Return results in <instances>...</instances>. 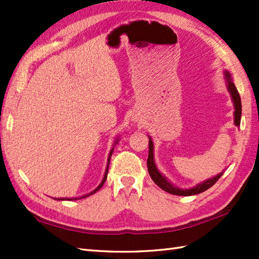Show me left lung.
<instances>
[{
	"mask_svg": "<svg viewBox=\"0 0 259 259\" xmlns=\"http://www.w3.org/2000/svg\"><path fill=\"white\" fill-rule=\"evenodd\" d=\"M226 80H227V88L228 91L232 95L233 101H234V107H235V124L238 125L240 124V118H241V100H240V96L237 91V88L234 84V82L230 79V74L229 72L226 71ZM147 166H148V171H149V175L151 179L155 181V184L157 186L160 187V188L164 191L169 192L171 195L176 196H191V195H197L200 194V192L205 191L207 189L210 188L211 186L217 183V180L222 177L224 172H221L217 176H214L213 178L208 179L206 181H203L202 184L197 185L196 187L191 189H179L177 187H174L169 181L163 177V176L158 171V169L155 164V160H153V144L151 139L149 138V155H148V160H147Z\"/></svg>",
	"mask_w": 259,
	"mask_h": 259,
	"instance_id": "obj_1",
	"label": "left lung"
}]
</instances>
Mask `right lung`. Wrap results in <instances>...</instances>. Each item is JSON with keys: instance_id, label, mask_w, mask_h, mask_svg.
Segmentation results:
<instances>
[{"instance_id": "1", "label": "right lung", "mask_w": 259, "mask_h": 259, "mask_svg": "<svg viewBox=\"0 0 259 259\" xmlns=\"http://www.w3.org/2000/svg\"><path fill=\"white\" fill-rule=\"evenodd\" d=\"M112 151H113V149L111 150V151H110V155H109V159H108V166H107V170H106V174H104V177H103V179H102V181H101V184L100 185H99L98 187H97V188L95 189V190H93V191H91L90 192V194H88V195H85V196H83V197H81V198H85V197H88V196H90V195H93V194H96V192L99 190V189H100L101 188V187L103 186V184H104V181H106L107 180V175H108V169H109V163H110V158H111V155H112ZM57 199L58 200H64V199H67V198H64V199H63V198H57ZM74 199H80V198H74ZM68 200H73V198H68Z\"/></svg>"}]
</instances>
